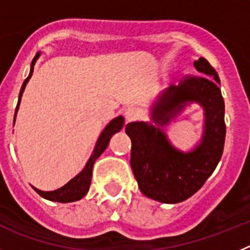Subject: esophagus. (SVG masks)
<instances>
[{"label":"esophagus","instance_id":"obj_1","mask_svg":"<svg viewBox=\"0 0 250 250\" xmlns=\"http://www.w3.org/2000/svg\"><path fill=\"white\" fill-rule=\"evenodd\" d=\"M138 116H140V112H138L137 108H134V107L127 108L125 112V121H127V122H131V121L137 119Z\"/></svg>","mask_w":250,"mask_h":250}]
</instances>
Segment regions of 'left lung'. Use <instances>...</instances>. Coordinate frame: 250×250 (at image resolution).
Segmentation results:
<instances>
[{
    "mask_svg": "<svg viewBox=\"0 0 250 250\" xmlns=\"http://www.w3.org/2000/svg\"><path fill=\"white\" fill-rule=\"evenodd\" d=\"M203 77L188 78L157 95L149 108L151 122H131V166L145 196L164 204L186 200L200 190L220 161L225 141L224 99L218 73L205 58L194 62ZM192 103L204 110V131L190 151L169 142L164 127Z\"/></svg>",
    "mask_w": 250,
    "mask_h": 250,
    "instance_id": "left-lung-1",
    "label": "left lung"
}]
</instances>
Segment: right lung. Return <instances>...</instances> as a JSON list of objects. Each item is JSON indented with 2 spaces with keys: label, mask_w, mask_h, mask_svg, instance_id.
Masks as SVG:
<instances>
[{
  "label": "right lung",
  "mask_w": 250,
  "mask_h": 250,
  "mask_svg": "<svg viewBox=\"0 0 250 250\" xmlns=\"http://www.w3.org/2000/svg\"><path fill=\"white\" fill-rule=\"evenodd\" d=\"M40 55L41 53L39 51L31 62L29 77L26 78L22 86H21L20 94H19V103H17L16 113H15V119H16V114H17V110H19V107H20L23 90H25L26 85H27V83H29L30 78L32 77V73H34V65L35 62H36V60L40 58ZM123 125H125V118H123L122 116H118L116 117V118H113L112 121H110L105 127H104L102 133L99 134L98 140H97V142H95V147L94 149H93V153L90 155V157H89L88 162L85 164L84 168L78 173L77 176L73 177L68 184H65L62 188L54 191H41L39 190V188H34L35 191H36L40 196L46 199V200L58 201V203H73V201H78L80 200L82 197L85 196L86 192L89 191V188H90V181H92V173H93V166H94V162L97 161L99 156L105 151V148L108 147V143H109L113 134L121 131V129L123 128Z\"/></svg>",
  "instance_id": "1"
}]
</instances>
